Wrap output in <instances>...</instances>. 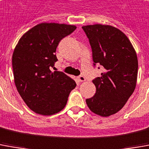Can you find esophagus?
<instances>
[{"label":"esophagus","instance_id":"esophagus-1","mask_svg":"<svg viewBox=\"0 0 149 149\" xmlns=\"http://www.w3.org/2000/svg\"><path fill=\"white\" fill-rule=\"evenodd\" d=\"M78 80L79 81V82H84L85 80H86V79H85L84 76H79L78 77Z\"/></svg>","mask_w":149,"mask_h":149}]
</instances>
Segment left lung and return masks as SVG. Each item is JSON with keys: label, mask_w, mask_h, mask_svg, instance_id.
I'll return each instance as SVG.
<instances>
[{"label": "left lung", "mask_w": 149, "mask_h": 149, "mask_svg": "<svg viewBox=\"0 0 149 149\" xmlns=\"http://www.w3.org/2000/svg\"><path fill=\"white\" fill-rule=\"evenodd\" d=\"M92 47L94 63L104 68L92 83L96 93L86 100L89 109L100 117L120 111L135 91L138 58L125 34L115 26L94 24L82 26Z\"/></svg>", "instance_id": "obj_1"}]
</instances>
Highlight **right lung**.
Masks as SVG:
<instances>
[{
	"mask_svg": "<svg viewBox=\"0 0 149 149\" xmlns=\"http://www.w3.org/2000/svg\"><path fill=\"white\" fill-rule=\"evenodd\" d=\"M76 26L41 22L19 39L12 57L14 79L19 95L30 109L49 116L62 110L75 81L65 74L52 71L57 61L56 49L61 39Z\"/></svg>",
	"mask_w": 149,
	"mask_h": 149,
	"instance_id": "add662e5",
	"label": "right lung"
}]
</instances>
